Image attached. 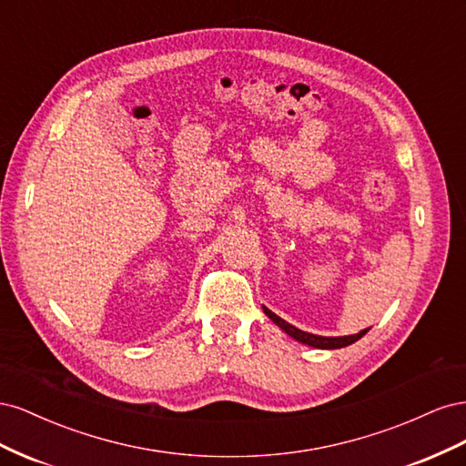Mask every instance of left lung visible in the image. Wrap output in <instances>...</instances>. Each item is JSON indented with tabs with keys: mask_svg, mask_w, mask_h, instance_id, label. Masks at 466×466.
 Masks as SVG:
<instances>
[{
	"mask_svg": "<svg viewBox=\"0 0 466 466\" xmlns=\"http://www.w3.org/2000/svg\"><path fill=\"white\" fill-rule=\"evenodd\" d=\"M264 313L270 317L278 327L281 329V330H286L291 338H295V340L298 342H303V344H307V346H313V348H320V350H336V348H344V346H350V344H354L356 340H360V338L368 332V329L365 330H361V332H358V334H351V336H334V338H327V336H317V334H309V332H303V330H299V329H295L293 324H289V322H286L284 319H279L278 315H274L270 309H266L264 307Z\"/></svg>",
	"mask_w": 466,
	"mask_h": 466,
	"instance_id": "1",
	"label": "left lung"
}]
</instances>
